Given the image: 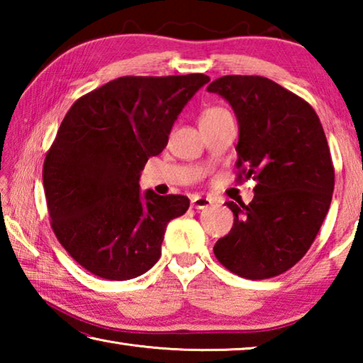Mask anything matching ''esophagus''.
Segmentation results:
<instances>
[{
  "label": "esophagus",
  "instance_id": "obj_1",
  "mask_svg": "<svg viewBox=\"0 0 363 363\" xmlns=\"http://www.w3.org/2000/svg\"><path fill=\"white\" fill-rule=\"evenodd\" d=\"M213 205V200L208 199V196H194L192 201H190V206L194 210H206L208 206Z\"/></svg>",
  "mask_w": 363,
  "mask_h": 363
}]
</instances>
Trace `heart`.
Returning <instances> with one entry per match:
<instances>
[{
	"mask_svg": "<svg viewBox=\"0 0 363 363\" xmlns=\"http://www.w3.org/2000/svg\"><path fill=\"white\" fill-rule=\"evenodd\" d=\"M218 112H223V108H219V107H211V108H206L205 112H203V115H201V118H206V116H211V115L218 113ZM201 118H200V120H201Z\"/></svg>",
	"mask_w": 363,
	"mask_h": 363,
	"instance_id": "obj_1",
	"label": "heart"
}]
</instances>
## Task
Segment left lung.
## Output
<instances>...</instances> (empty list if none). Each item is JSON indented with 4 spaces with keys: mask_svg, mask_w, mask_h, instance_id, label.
Listing matches in <instances>:
<instances>
[{
    "mask_svg": "<svg viewBox=\"0 0 363 363\" xmlns=\"http://www.w3.org/2000/svg\"><path fill=\"white\" fill-rule=\"evenodd\" d=\"M238 120L237 179L253 177L255 199L225 205L233 225L214 256L243 279L277 277L303 257L327 216L335 168L315 110L272 79L225 75L208 86Z\"/></svg>",
    "mask_w": 363,
    "mask_h": 363,
    "instance_id": "8db88e82",
    "label": "left lung"
}]
</instances>
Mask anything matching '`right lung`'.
<instances>
[{"label":"right lung","mask_w":363,"mask_h":363,"mask_svg":"<svg viewBox=\"0 0 363 363\" xmlns=\"http://www.w3.org/2000/svg\"><path fill=\"white\" fill-rule=\"evenodd\" d=\"M208 82L203 73L121 77L79 97L64 116L43 164L48 213L60 245L91 274L128 280L160 259L168 223L190 201L140 195V171Z\"/></svg>","instance_id":"obj_1"}]
</instances>
